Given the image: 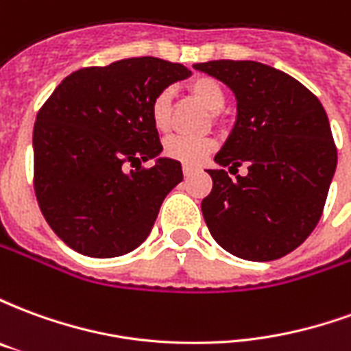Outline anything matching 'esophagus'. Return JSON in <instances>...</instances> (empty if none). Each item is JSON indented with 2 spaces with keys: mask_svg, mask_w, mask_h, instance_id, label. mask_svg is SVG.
<instances>
[{
  "mask_svg": "<svg viewBox=\"0 0 351 351\" xmlns=\"http://www.w3.org/2000/svg\"><path fill=\"white\" fill-rule=\"evenodd\" d=\"M182 173H184V176L188 178V176H191V175H193V173H195V169H193V167H188V165H184V167H182Z\"/></svg>",
  "mask_w": 351,
  "mask_h": 351,
  "instance_id": "1",
  "label": "esophagus"
}]
</instances>
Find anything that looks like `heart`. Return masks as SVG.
I'll return each instance as SVG.
<instances>
[{
    "instance_id": "heart-1",
    "label": "heart",
    "mask_w": 351,
    "mask_h": 351,
    "mask_svg": "<svg viewBox=\"0 0 351 351\" xmlns=\"http://www.w3.org/2000/svg\"><path fill=\"white\" fill-rule=\"evenodd\" d=\"M188 90L210 112H220L226 105L223 86L213 77H206V75L195 77L193 80H190ZM148 114H150V122L156 130H167L169 122H171V92L169 90H160L154 95L150 107H148ZM213 148L214 143L208 138H191L184 137V135H173V137L165 138V143H163V154L188 167L201 165L208 158V154L213 152Z\"/></svg>"
}]
</instances>
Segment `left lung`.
<instances>
[{
	"mask_svg": "<svg viewBox=\"0 0 351 351\" xmlns=\"http://www.w3.org/2000/svg\"><path fill=\"white\" fill-rule=\"evenodd\" d=\"M228 84L237 97V122L208 169L213 191L201 210L223 250L248 261H272L314 231L337 169V146L319 103L271 65L214 60L193 65ZM249 165L231 179L223 167ZM235 175V173H233Z\"/></svg>",
	"mask_w": 351,
	"mask_h": 351,
	"instance_id": "8db88e82",
	"label": "left lung"
}]
</instances>
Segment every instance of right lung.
Returning a JSON list of instances; mask_svg holds the SVG:
<instances>
[{
	"mask_svg": "<svg viewBox=\"0 0 351 351\" xmlns=\"http://www.w3.org/2000/svg\"><path fill=\"white\" fill-rule=\"evenodd\" d=\"M191 71L160 58H128L71 73L37 112L34 188L52 231L88 258H118L145 243L163 199L182 182L148 107ZM156 158L152 168L143 160ZM135 171L128 173V165Z\"/></svg>",
	"mask_w": 351,
	"mask_h": 351,
	"instance_id": "add662e5",
	"label": "right lung"
}]
</instances>
